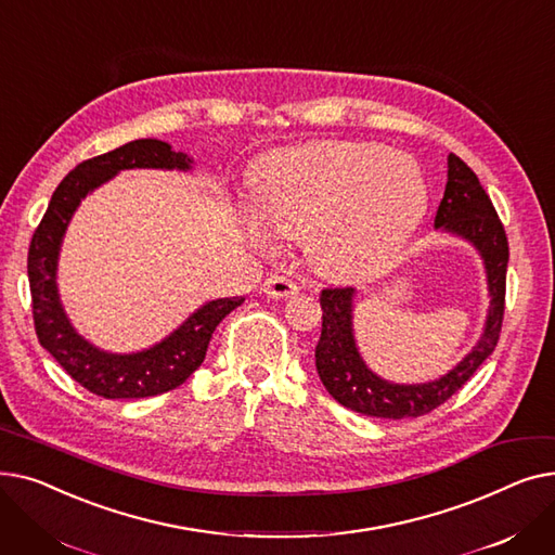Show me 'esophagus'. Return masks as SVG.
<instances>
[{
    "instance_id": "1",
    "label": "esophagus",
    "mask_w": 555,
    "mask_h": 555,
    "mask_svg": "<svg viewBox=\"0 0 555 555\" xmlns=\"http://www.w3.org/2000/svg\"><path fill=\"white\" fill-rule=\"evenodd\" d=\"M260 289H262V293H266L268 297H272V299H287V297H293V295L299 293L297 283H295L293 279L283 276V274H272V276H268L266 281H262Z\"/></svg>"
}]
</instances>
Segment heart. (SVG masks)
<instances>
[{
    "label": "heart",
    "mask_w": 555,
    "mask_h": 555,
    "mask_svg": "<svg viewBox=\"0 0 555 555\" xmlns=\"http://www.w3.org/2000/svg\"><path fill=\"white\" fill-rule=\"evenodd\" d=\"M258 218L285 238H308L317 270L358 279L380 270L427 207L418 164L369 141H312L262 162L251 180Z\"/></svg>",
    "instance_id": "1"
}]
</instances>
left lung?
<instances>
[{"mask_svg":"<svg viewBox=\"0 0 555 555\" xmlns=\"http://www.w3.org/2000/svg\"><path fill=\"white\" fill-rule=\"evenodd\" d=\"M434 227L465 238L483 258L490 308L483 333L473 351L439 380L423 385H393L375 375L362 360L353 335V287H326L319 295L322 304V337L314 348L317 373L326 391L364 416L416 418L429 414L452 398L500 341L506 299L508 241L504 224L473 168L456 155L448 157V184L436 211Z\"/></svg>","mask_w":555,"mask_h":555,"instance_id":"8db88e82","label":"left lung"}]
</instances>
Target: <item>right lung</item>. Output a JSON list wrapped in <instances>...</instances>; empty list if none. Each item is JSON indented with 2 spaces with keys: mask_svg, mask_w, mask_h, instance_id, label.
Listing matches in <instances>:
<instances>
[{
  "mask_svg": "<svg viewBox=\"0 0 555 555\" xmlns=\"http://www.w3.org/2000/svg\"><path fill=\"white\" fill-rule=\"evenodd\" d=\"M191 164L193 159L186 153H175L159 139H137L121 149L87 159L57 184L31 238L26 270L28 285H31L36 335L80 387L101 398H149L180 387L204 362L216 326L245 301V297H227L204 304L166 339L145 351L126 356L105 353L82 339L69 324L61 304L55 285L57 254H61L67 224L80 199L112 180L119 170H189Z\"/></svg>",
  "mask_w": 555,
  "mask_h": 555,
  "instance_id": "obj_1",
  "label": "right lung"
}]
</instances>
